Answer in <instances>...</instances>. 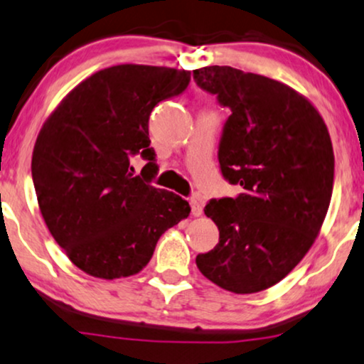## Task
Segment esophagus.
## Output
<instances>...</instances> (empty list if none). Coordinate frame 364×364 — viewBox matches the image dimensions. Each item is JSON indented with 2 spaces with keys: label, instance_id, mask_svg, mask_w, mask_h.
Returning <instances> with one entry per match:
<instances>
[{
  "label": "esophagus",
  "instance_id": "esophagus-1",
  "mask_svg": "<svg viewBox=\"0 0 364 364\" xmlns=\"http://www.w3.org/2000/svg\"><path fill=\"white\" fill-rule=\"evenodd\" d=\"M191 208H192V214L196 218H199L203 214V204H200L199 199H191Z\"/></svg>",
  "mask_w": 364,
  "mask_h": 364
}]
</instances>
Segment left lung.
<instances>
[{
  "instance_id": "8db88e82",
  "label": "left lung",
  "mask_w": 364,
  "mask_h": 364,
  "mask_svg": "<svg viewBox=\"0 0 364 364\" xmlns=\"http://www.w3.org/2000/svg\"><path fill=\"white\" fill-rule=\"evenodd\" d=\"M200 87L231 109L219 165L245 192L205 205L219 243L196 263L232 294L273 287L302 262L319 236L334 183L329 129L304 94L230 65L194 70Z\"/></svg>"
}]
</instances>
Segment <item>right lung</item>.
Listing matches in <instances>:
<instances>
[{
    "label": "right lung",
    "mask_w": 364,
    "mask_h": 364,
    "mask_svg": "<svg viewBox=\"0 0 364 364\" xmlns=\"http://www.w3.org/2000/svg\"><path fill=\"white\" fill-rule=\"evenodd\" d=\"M191 70L121 64L97 70L58 102L40 129L31 177L48 231L87 275H136L159 237L189 218L181 196L150 186L156 172L148 119L189 86ZM147 160L134 176L129 159Z\"/></svg>",
    "instance_id": "add662e5"
}]
</instances>
